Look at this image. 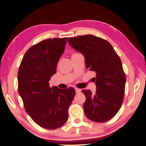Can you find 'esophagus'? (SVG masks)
<instances>
[{"label":"esophagus","instance_id":"esophagus-1","mask_svg":"<svg viewBox=\"0 0 146 146\" xmlns=\"http://www.w3.org/2000/svg\"><path fill=\"white\" fill-rule=\"evenodd\" d=\"M75 91H76V94H79V93L81 92L82 90H81V89H79V88H75Z\"/></svg>","mask_w":146,"mask_h":146}]
</instances>
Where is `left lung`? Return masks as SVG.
<instances>
[{"instance_id": "8db88e82", "label": "left lung", "mask_w": 146, "mask_h": 146, "mask_svg": "<svg viewBox=\"0 0 146 146\" xmlns=\"http://www.w3.org/2000/svg\"><path fill=\"white\" fill-rule=\"evenodd\" d=\"M68 42L84 56L86 67L97 74L95 94L82 91L86 97V117L96 122L110 120L120 110L124 97L126 77L119 56L107 41L91 35L70 38Z\"/></svg>"}]
</instances>
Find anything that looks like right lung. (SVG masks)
Segmentation results:
<instances>
[{"label":"right lung","instance_id":"add662e5","mask_svg":"<svg viewBox=\"0 0 146 146\" xmlns=\"http://www.w3.org/2000/svg\"><path fill=\"white\" fill-rule=\"evenodd\" d=\"M67 38L48 39L33 46L21 61L17 74L18 92L24 108L37 124L46 129L63 126L75 95L73 87L49 86Z\"/></svg>","mask_w":146,"mask_h":146}]
</instances>
